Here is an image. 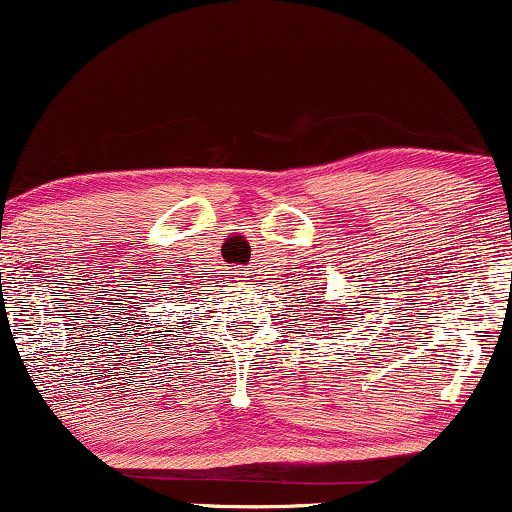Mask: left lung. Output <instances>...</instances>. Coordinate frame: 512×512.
I'll list each match as a JSON object with an SVG mask.
<instances>
[{"mask_svg": "<svg viewBox=\"0 0 512 512\" xmlns=\"http://www.w3.org/2000/svg\"><path fill=\"white\" fill-rule=\"evenodd\" d=\"M334 313H339V310H334ZM337 320H339V317H337ZM346 325H349V322H346Z\"/></svg>", "mask_w": 512, "mask_h": 512, "instance_id": "left-lung-1", "label": "left lung"}]
</instances>
